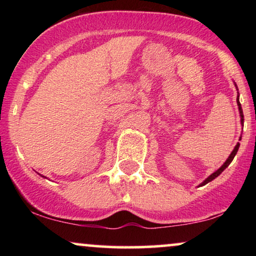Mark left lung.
I'll return each instance as SVG.
<instances>
[{"label":"left lung","mask_w":256,"mask_h":256,"mask_svg":"<svg viewBox=\"0 0 256 256\" xmlns=\"http://www.w3.org/2000/svg\"><path fill=\"white\" fill-rule=\"evenodd\" d=\"M234 85H236V84H234ZM236 90H238V87H236ZM236 102H238V107H239V112H240V118H241V124H242V126H244V113H242V108H241V104H240V101H239V92H238V96H236ZM240 140H241V138H240ZM239 146H240V143H238V144H236V146H234L233 152H230V155L228 156V158H227V160H226V162H225V163H224V164H222V166H220V168H219V169L216 171V172H213L212 174H210V176H208V178H206V180H205L204 182H202V183L200 185H199V186H202V185L208 184V182H211V180H214V178H216V177H218V176H219V174H222V171H224V170H225V169H226V168L230 166V162H232V160H233V158H234V156H236V152H238V149H239Z\"/></svg>","instance_id":"8db88e82"}]
</instances>
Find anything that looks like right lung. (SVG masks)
I'll return each mask as SVG.
<instances>
[{"label":"right lung","instance_id":"obj_1","mask_svg":"<svg viewBox=\"0 0 256 256\" xmlns=\"http://www.w3.org/2000/svg\"><path fill=\"white\" fill-rule=\"evenodd\" d=\"M43 177H44V176H43Z\"/></svg>","mask_w":256,"mask_h":256}]
</instances>
